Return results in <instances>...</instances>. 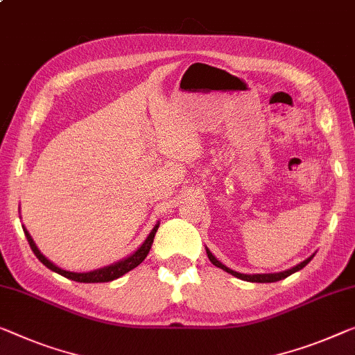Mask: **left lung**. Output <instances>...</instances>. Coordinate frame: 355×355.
<instances>
[{
  "label": "left lung",
  "mask_w": 355,
  "mask_h": 355,
  "mask_svg": "<svg viewBox=\"0 0 355 355\" xmlns=\"http://www.w3.org/2000/svg\"><path fill=\"white\" fill-rule=\"evenodd\" d=\"M205 250H207V257L209 260L211 261V264H215L216 268H221L223 271L232 274V276L237 277V279H242V280H247V282H260V284H266V282H277V280H282L285 277H288L290 274H293L296 271H300V269H303L306 264H308L311 260H313L314 255H311L308 260L301 261L300 264H296L292 269H287V271H282V272H276V274H242V272H237V271H232V269L226 268L223 263H220L216 258L214 257V253H211L207 247H205Z\"/></svg>",
  "instance_id": "1"
}]
</instances>
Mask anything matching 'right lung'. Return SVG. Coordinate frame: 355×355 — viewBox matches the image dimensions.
<instances>
[{"instance_id": "obj_1", "label": "right lung", "mask_w": 355, "mask_h": 355, "mask_svg": "<svg viewBox=\"0 0 355 355\" xmlns=\"http://www.w3.org/2000/svg\"><path fill=\"white\" fill-rule=\"evenodd\" d=\"M24 228V226H22ZM157 228H159V223L155 225V228L151 230L150 234L145 239L144 244H141L137 250L132 253L130 257L124 258V260H121L114 264H110V266H105V268H100V269H95V271H89V272H71V271H65V269H62L57 266V264L52 263L51 260H47V258L42 255V253L38 250V247H36L35 241L31 239L30 232L24 228V232L26 236V241H28V244L31 247V250L36 255V258L44 264L46 268H49L51 271H54L57 274H60V276L67 277V279H71L75 280V282H84V284H97V282H110V280H114L121 276H124L125 272L132 271V269L139 266V264L145 260L148 252H150V248L153 245V239H155V234Z\"/></svg>"}]
</instances>
